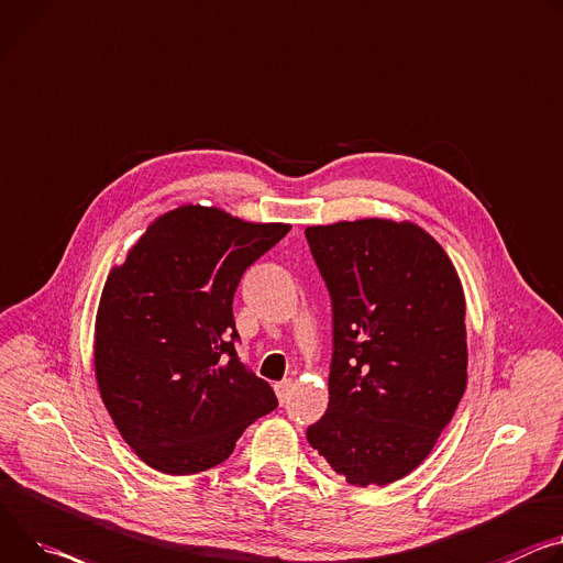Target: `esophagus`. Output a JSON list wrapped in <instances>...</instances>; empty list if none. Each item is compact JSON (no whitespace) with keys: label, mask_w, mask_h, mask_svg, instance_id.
<instances>
[{"label":"esophagus","mask_w":563,"mask_h":563,"mask_svg":"<svg viewBox=\"0 0 563 563\" xmlns=\"http://www.w3.org/2000/svg\"><path fill=\"white\" fill-rule=\"evenodd\" d=\"M291 388H294V382H291V379H283V382L274 384V390H276V397H278V401H280V404L289 399Z\"/></svg>","instance_id":"1"}]
</instances>
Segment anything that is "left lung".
Listing matches in <instances>:
<instances>
[{"mask_svg":"<svg viewBox=\"0 0 563 563\" xmlns=\"http://www.w3.org/2000/svg\"><path fill=\"white\" fill-rule=\"evenodd\" d=\"M330 289L328 411L308 442L350 485H388L433 451L467 386L463 283L411 220L305 229Z\"/></svg>","mask_w":563,"mask_h":563,"instance_id":"obj_1","label":"left lung"}]
</instances>
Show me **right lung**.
Instances as JSON below:
<instances>
[{
	"label": "right lung",
	"mask_w": 563,
	"mask_h": 563,
	"mask_svg": "<svg viewBox=\"0 0 563 563\" xmlns=\"http://www.w3.org/2000/svg\"><path fill=\"white\" fill-rule=\"evenodd\" d=\"M291 227L184 203L152 222L108 274L93 325V373L121 438L162 474L227 460L278 406L233 345V294Z\"/></svg>",
	"instance_id": "obj_1"
}]
</instances>
